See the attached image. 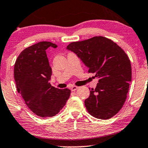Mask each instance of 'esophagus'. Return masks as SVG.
Returning <instances> with one entry per match:
<instances>
[{"mask_svg":"<svg viewBox=\"0 0 148 148\" xmlns=\"http://www.w3.org/2000/svg\"><path fill=\"white\" fill-rule=\"evenodd\" d=\"M77 88H78V87L75 86H73L71 87V91H73H73H75Z\"/></svg>","mask_w":148,"mask_h":148,"instance_id":"1","label":"esophagus"}]
</instances>
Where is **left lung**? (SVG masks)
<instances>
[{
	"label": "left lung",
	"instance_id": "1",
	"mask_svg": "<svg viewBox=\"0 0 148 148\" xmlns=\"http://www.w3.org/2000/svg\"><path fill=\"white\" fill-rule=\"evenodd\" d=\"M89 67L88 72L98 77L96 88L85 100L92 116L108 119L118 113L126 100L131 82L130 60L120 46L108 38L95 36L73 42L66 46Z\"/></svg>",
	"mask_w": 148,
	"mask_h": 148
}]
</instances>
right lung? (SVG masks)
Wrapping results in <instances>:
<instances>
[{"label":"right lung","mask_w":148,"mask_h":148,"mask_svg":"<svg viewBox=\"0 0 148 148\" xmlns=\"http://www.w3.org/2000/svg\"><path fill=\"white\" fill-rule=\"evenodd\" d=\"M50 42H40L24 49L14 66L17 92L28 108L38 116L47 118L60 112L69 98V89H58L49 83L52 69L46 50L56 48Z\"/></svg>","instance_id":"1"}]
</instances>
